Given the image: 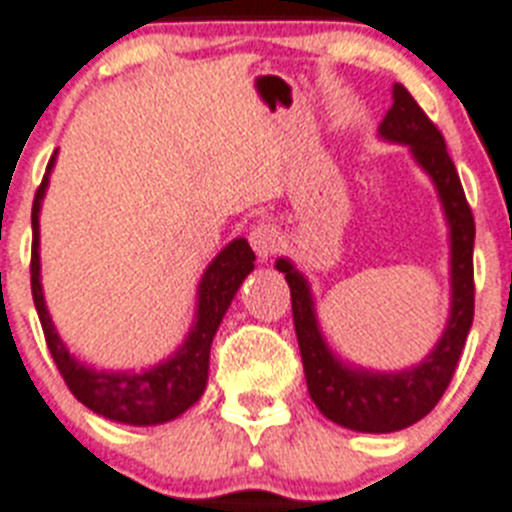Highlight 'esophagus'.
<instances>
[{
	"label": "esophagus",
	"mask_w": 512,
	"mask_h": 512,
	"mask_svg": "<svg viewBox=\"0 0 512 512\" xmlns=\"http://www.w3.org/2000/svg\"><path fill=\"white\" fill-rule=\"evenodd\" d=\"M248 241H251V248L256 253H259V259H269L271 253L279 251L281 246V236L279 231H276L274 223H256L251 228V233H248Z\"/></svg>",
	"instance_id": "34e87169"
}]
</instances>
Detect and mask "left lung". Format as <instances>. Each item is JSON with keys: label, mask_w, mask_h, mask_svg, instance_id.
Listing matches in <instances>:
<instances>
[{"label": "left lung", "mask_w": 512, "mask_h": 512, "mask_svg": "<svg viewBox=\"0 0 512 512\" xmlns=\"http://www.w3.org/2000/svg\"><path fill=\"white\" fill-rule=\"evenodd\" d=\"M381 134L391 142L409 144L414 157L431 175L442 195L444 213L452 225V312L442 340L421 365L403 373L350 370L332 358L322 342L307 281L289 261L279 259L276 269L287 276L292 289V314L302 353L307 391L317 409L335 424L353 431L388 434L424 419L447 391L457 370L459 355L475 317V218L464 198L457 167L447 152L442 131L426 116L416 98L401 83L393 86V106L381 121Z\"/></svg>", "instance_id": "1"}]
</instances>
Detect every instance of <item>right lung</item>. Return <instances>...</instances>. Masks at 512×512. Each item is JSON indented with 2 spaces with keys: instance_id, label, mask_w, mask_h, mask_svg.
I'll use <instances>...</instances> for the list:
<instances>
[{
  "instance_id": "right-lung-1",
  "label": "right lung",
  "mask_w": 512,
  "mask_h": 512,
  "mask_svg": "<svg viewBox=\"0 0 512 512\" xmlns=\"http://www.w3.org/2000/svg\"><path fill=\"white\" fill-rule=\"evenodd\" d=\"M55 162V154L48 162V172ZM48 175L42 177L40 187L35 192L32 203V256H30V284L32 299H35L37 317H40L45 342L63 375L65 386L70 388L83 406H88L96 414L106 416L111 421L134 426L164 424L187 411L192 403L198 401L208 383V363H210V345H213L215 330L223 320L225 309L231 304L233 294L238 292L241 281L253 271L256 253L251 251L248 241L236 238L231 246L215 256L213 264L205 271L198 292V322L187 335L185 345L177 350L175 358L157 365L144 373H98V370L86 368L73 358L60 342L55 332L53 320H50L45 299L40 289V253H37V238H40V225H37V213H40V200L45 195Z\"/></svg>"
}]
</instances>
